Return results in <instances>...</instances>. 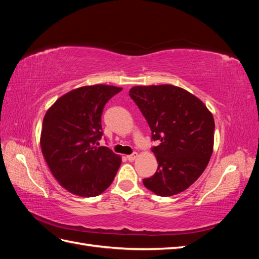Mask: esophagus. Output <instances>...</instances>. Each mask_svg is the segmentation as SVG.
<instances>
[{
  "mask_svg": "<svg viewBox=\"0 0 259 259\" xmlns=\"http://www.w3.org/2000/svg\"><path fill=\"white\" fill-rule=\"evenodd\" d=\"M137 152H134V153H132V154H128V155H126V158H127V160L128 161H134L136 158H137Z\"/></svg>",
  "mask_w": 259,
  "mask_h": 259,
  "instance_id": "obj_1",
  "label": "esophagus"
}]
</instances>
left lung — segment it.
<instances>
[{
    "label": "left lung",
    "mask_w": 259,
    "mask_h": 259,
    "mask_svg": "<svg viewBox=\"0 0 259 259\" xmlns=\"http://www.w3.org/2000/svg\"><path fill=\"white\" fill-rule=\"evenodd\" d=\"M130 96L159 144L151 148L158 169L143 180L145 187L160 197L183 192L201 176L213 153V115L199 98L174 85L135 86Z\"/></svg>",
    "instance_id": "8db88e82"
}]
</instances>
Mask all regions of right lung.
Masks as SVG:
<instances>
[{"label": "right lung", "instance_id": "obj_1", "mask_svg": "<svg viewBox=\"0 0 259 259\" xmlns=\"http://www.w3.org/2000/svg\"><path fill=\"white\" fill-rule=\"evenodd\" d=\"M121 88L97 84L61 96L46 112L41 148L54 177L69 192L96 197L113 182L121 158L99 147L104 135L101 114Z\"/></svg>", "mask_w": 259, "mask_h": 259}]
</instances>
